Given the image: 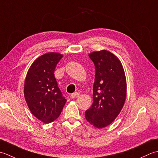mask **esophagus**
<instances>
[{
  "label": "esophagus",
  "instance_id": "obj_1",
  "mask_svg": "<svg viewBox=\"0 0 158 158\" xmlns=\"http://www.w3.org/2000/svg\"><path fill=\"white\" fill-rule=\"evenodd\" d=\"M80 94L78 93H72V94H71L70 95V98H72V99H73V98H77L78 97V96Z\"/></svg>",
  "mask_w": 158,
  "mask_h": 158
}]
</instances>
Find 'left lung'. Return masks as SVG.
<instances>
[{
    "label": "left lung",
    "instance_id": "obj_1",
    "mask_svg": "<svg viewBox=\"0 0 158 158\" xmlns=\"http://www.w3.org/2000/svg\"><path fill=\"white\" fill-rule=\"evenodd\" d=\"M89 56L94 63L95 78L93 102L86 110L85 118L99 129L112 123L123 108L126 98V78L120 60L109 51H96Z\"/></svg>",
    "mask_w": 158,
    "mask_h": 158
}]
</instances>
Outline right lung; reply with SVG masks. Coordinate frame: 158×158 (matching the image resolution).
Returning a JSON list of instances; mask_svg holds the SVG:
<instances>
[{
    "mask_svg": "<svg viewBox=\"0 0 158 158\" xmlns=\"http://www.w3.org/2000/svg\"><path fill=\"white\" fill-rule=\"evenodd\" d=\"M63 54L48 52L32 63L26 76L24 94L31 112L44 123L59 117L66 99L58 86L54 69Z\"/></svg>",
    "mask_w": 158,
    "mask_h": 158,
    "instance_id": "right-lung-1",
    "label": "right lung"
}]
</instances>
